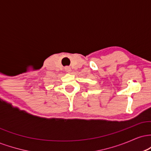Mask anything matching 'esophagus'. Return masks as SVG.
Returning a JSON list of instances; mask_svg holds the SVG:
<instances>
[{"label": "esophagus", "instance_id": "esophagus-1", "mask_svg": "<svg viewBox=\"0 0 151 151\" xmlns=\"http://www.w3.org/2000/svg\"><path fill=\"white\" fill-rule=\"evenodd\" d=\"M65 70L67 72H71V68L70 67H65Z\"/></svg>", "mask_w": 151, "mask_h": 151}]
</instances>
